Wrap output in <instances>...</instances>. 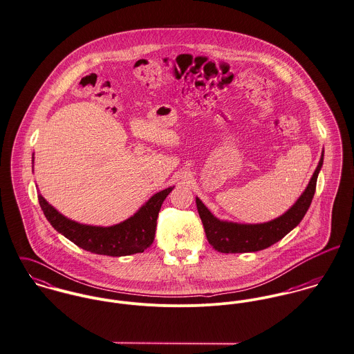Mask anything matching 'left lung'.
I'll use <instances>...</instances> for the list:
<instances>
[{"label": "left lung", "instance_id": "left-lung-1", "mask_svg": "<svg viewBox=\"0 0 354 354\" xmlns=\"http://www.w3.org/2000/svg\"><path fill=\"white\" fill-rule=\"evenodd\" d=\"M322 165L323 153L307 189L296 201V203L282 216L263 224H237L232 221H221L210 213L199 198H196V209L210 245H213V248L218 252L224 254L255 252L270 247L283 236L288 235L300 224L313 202L316 180Z\"/></svg>", "mask_w": 354, "mask_h": 354}]
</instances>
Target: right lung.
Segmentation results:
<instances>
[{"label": "right lung", "instance_id": "add662e5", "mask_svg": "<svg viewBox=\"0 0 354 354\" xmlns=\"http://www.w3.org/2000/svg\"><path fill=\"white\" fill-rule=\"evenodd\" d=\"M174 187H168L152 196L134 216L113 227H93L80 224L62 216L43 196H38L40 207L47 221L59 234L82 250L99 255L124 257L144 252L155 240L160 207Z\"/></svg>", "mask_w": 354, "mask_h": 354}]
</instances>
